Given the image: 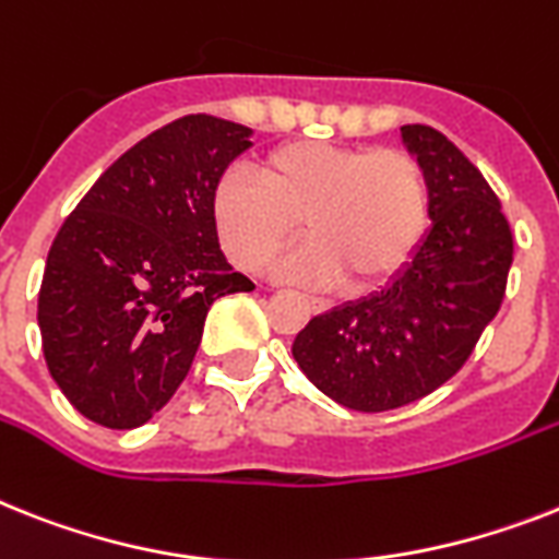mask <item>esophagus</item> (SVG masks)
<instances>
[{"label": "esophagus", "mask_w": 559, "mask_h": 559, "mask_svg": "<svg viewBox=\"0 0 559 559\" xmlns=\"http://www.w3.org/2000/svg\"><path fill=\"white\" fill-rule=\"evenodd\" d=\"M311 306H313V311H325V306H322V302H317V299H311Z\"/></svg>", "instance_id": "1"}]
</instances>
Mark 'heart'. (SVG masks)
Returning a JSON list of instances; mask_svg holds the SVG:
<instances>
[{
  "label": "heart",
  "instance_id": "b5f03b06",
  "mask_svg": "<svg viewBox=\"0 0 559 559\" xmlns=\"http://www.w3.org/2000/svg\"><path fill=\"white\" fill-rule=\"evenodd\" d=\"M431 191L423 165L396 147L290 142L257 163V179L228 170L211 197V219L228 260L265 271L299 237L306 248L280 262L290 283L368 290L389 283L426 234Z\"/></svg>",
  "mask_w": 559,
  "mask_h": 559
}]
</instances>
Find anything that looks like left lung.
<instances>
[{
	"label": "left lung",
	"mask_w": 559,
	"mask_h": 559,
	"mask_svg": "<svg viewBox=\"0 0 559 559\" xmlns=\"http://www.w3.org/2000/svg\"><path fill=\"white\" fill-rule=\"evenodd\" d=\"M431 191V228L385 288L331 308L290 354L308 380L352 412H391L449 382L506 294L514 239L500 200L454 142L403 124Z\"/></svg>",
	"instance_id": "obj_1"
}]
</instances>
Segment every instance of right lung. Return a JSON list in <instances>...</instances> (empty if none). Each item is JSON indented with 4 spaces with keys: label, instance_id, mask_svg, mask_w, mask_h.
Listing matches in <instances>:
<instances>
[{
    "label": "right lung",
    "instance_id": "1",
    "mask_svg": "<svg viewBox=\"0 0 559 559\" xmlns=\"http://www.w3.org/2000/svg\"><path fill=\"white\" fill-rule=\"evenodd\" d=\"M253 131L191 114L147 133L64 219L39 288L41 352L68 403L136 428L177 394L207 308L253 283L225 260L211 197Z\"/></svg>",
    "mask_w": 559,
    "mask_h": 559
}]
</instances>
